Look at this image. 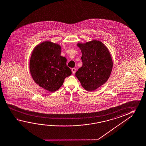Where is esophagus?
<instances>
[{"label": "esophagus", "instance_id": "34e87169", "mask_svg": "<svg viewBox=\"0 0 146 146\" xmlns=\"http://www.w3.org/2000/svg\"><path fill=\"white\" fill-rule=\"evenodd\" d=\"M71 70H72V73H73V74H74L75 73V72H76V69H75V68H72Z\"/></svg>", "mask_w": 146, "mask_h": 146}]
</instances>
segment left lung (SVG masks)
<instances>
[{
	"instance_id": "left-lung-1",
	"label": "left lung",
	"mask_w": 146,
	"mask_h": 146,
	"mask_svg": "<svg viewBox=\"0 0 146 146\" xmlns=\"http://www.w3.org/2000/svg\"><path fill=\"white\" fill-rule=\"evenodd\" d=\"M81 50L82 66L75 73L82 86L94 91L105 84L110 76L113 62L108 47L101 41L93 40L78 43Z\"/></svg>"
}]
</instances>
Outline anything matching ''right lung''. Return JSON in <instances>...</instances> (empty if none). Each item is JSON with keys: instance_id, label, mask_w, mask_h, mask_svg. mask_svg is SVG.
<instances>
[{"instance_id": "right-lung-1", "label": "right lung", "mask_w": 146, "mask_h": 146, "mask_svg": "<svg viewBox=\"0 0 146 146\" xmlns=\"http://www.w3.org/2000/svg\"><path fill=\"white\" fill-rule=\"evenodd\" d=\"M61 46L49 41L36 46L29 60V70L36 84L50 92L57 91L72 74L67 59L60 55Z\"/></svg>"}]
</instances>
